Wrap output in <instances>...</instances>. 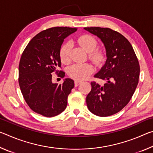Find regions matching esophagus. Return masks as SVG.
I'll return each mask as SVG.
<instances>
[{
  "mask_svg": "<svg viewBox=\"0 0 153 153\" xmlns=\"http://www.w3.org/2000/svg\"><path fill=\"white\" fill-rule=\"evenodd\" d=\"M75 86H79V85L81 84L82 83V82L81 81H79V80H75Z\"/></svg>",
  "mask_w": 153,
  "mask_h": 153,
  "instance_id": "34e87169",
  "label": "esophagus"
}]
</instances>
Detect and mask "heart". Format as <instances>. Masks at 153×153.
Returning a JSON list of instances; mask_svg holds the SVG:
<instances>
[{
	"label": "heart",
	"instance_id": "obj_1",
	"mask_svg": "<svg viewBox=\"0 0 153 153\" xmlns=\"http://www.w3.org/2000/svg\"><path fill=\"white\" fill-rule=\"evenodd\" d=\"M77 42L81 47L86 51L88 58L97 65H100L105 59V53L102 48H97L98 41L91 35L84 34L77 38ZM71 44L64 43L59 50V56L61 62L64 64L70 61ZM94 71V68L90 63H76L72 65L68 69V75L76 79H85L88 78Z\"/></svg>",
	"mask_w": 153,
	"mask_h": 153
}]
</instances>
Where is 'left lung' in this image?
I'll use <instances>...</instances> for the list:
<instances>
[{
	"label": "left lung",
	"instance_id": "obj_1",
	"mask_svg": "<svg viewBox=\"0 0 153 153\" xmlns=\"http://www.w3.org/2000/svg\"><path fill=\"white\" fill-rule=\"evenodd\" d=\"M104 44L107 61L94 77L106 80L104 86L94 81L86 97L90 112L99 117L118 113L132 97L138 84L140 65L130 42L117 31L108 27H84Z\"/></svg>",
	"mask_w": 153,
	"mask_h": 153
}]
</instances>
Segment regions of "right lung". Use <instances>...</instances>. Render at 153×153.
Masks as SVG:
<instances>
[{"label": "right lung", "mask_w": 153, "mask_h": 153, "mask_svg": "<svg viewBox=\"0 0 153 153\" xmlns=\"http://www.w3.org/2000/svg\"><path fill=\"white\" fill-rule=\"evenodd\" d=\"M77 30L68 27H53L43 30L30 41L19 65V84L29 107L35 113L52 117L65 109L67 97L74 87L71 79L63 84H53L52 74L63 78L59 50L67 36Z\"/></svg>", "instance_id": "right-lung-1"}]
</instances>
